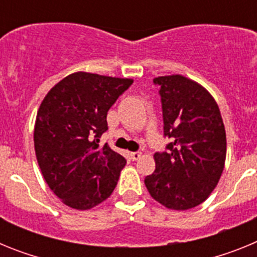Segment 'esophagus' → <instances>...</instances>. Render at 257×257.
Listing matches in <instances>:
<instances>
[{"label":"esophagus","instance_id":"34e87169","mask_svg":"<svg viewBox=\"0 0 257 257\" xmlns=\"http://www.w3.org/2000/svg\"><path fill=\"white\" fill-rule=\"evenodd\" d=\"M142 157V153L140 152H133V153H130V158L133 161H138Z\"/></svg>","mask_w":257,"mask_h":257}]
</instances>
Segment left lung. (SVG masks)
Wrapping results in <instances>:
<instances>
[{"mask_svg": "<svg viewBox=\"0 0 257 257\" xmlns=\"http://www.w3.org/2000/svg\"><path fill=\"white\" fill-rule=\"evenodd\" d=\"M163 133L171 142L154 153L145 178L149 194L165 207L189 210L205 202L224 170L226 135L220 109L203 86L181 74L157 77Z\"/></svg>", "mask_w": 257, "mask_h": 257, "instance_id": "obj_1", "label": "left lung"}]
</instances>
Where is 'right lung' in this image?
<instances>
[{
    "instance_id": "add662e5",
    "label": "right lung",
    "mask_w": 257,
    "mask_h": 257,
    "mask_svg": "<svg viewBox=\"0 0 257 257\" xmlns=\"http://www.w3.org/2000/svg\"><path fill=\"white\" fill-rule=\"evenodd\" d=\"M130 78L76 72L47 92L35 124V151L50 189L63 203L90 210L114 190L126 160L99 138L106 114Z\"/></svg>"
}]
</instances>
